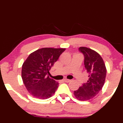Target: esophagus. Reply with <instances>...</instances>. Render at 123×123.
<instances>
[{"label":"esophagus","mask_w":123,"mask_h":123,"mask_svg":"<svg viewBox=\"0 0 123 123\" xmlns=\"http://www.w3.org/2000/svg\"><path fill=\"white\" fill-rule=\"evenodd\" d=\"M70 81H71L70 80L67 79V78H65V79L63 80V81H65V82H69Z\"/></svg>","instance_id":"34e87169"}]
</instances>
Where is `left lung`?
<instances>
[{
	"label": "left lung",
	"mask_w": 123,
	"mask_h": 123,
	"mask_svg": "<svg viewBox=\"0 0 123 123\" xmlns=\"http://www.w3.org/2000/svg\"><path fill=\"white\" fill-rule=\"evenodd\" d=\"M79 50L84 55V65L89 78L86 83L74 91V95L78 100L87 101L95 97L102 89L106 69L103 59L96 51L86 47H80Z\"/></svg>",
	"instance_id": "8db88e82"
}]
</instances>
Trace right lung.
<instances>
[{
	"instance_id": "right-lung-1",
	"label": "right lung",
	"mask_w": 123,
	"mask_h": 123,
	"mask_svg": "<svg viewBox=\"0 0 123 123\" xmlns=\"http://www.w3.org/2000/svg\"><path fill=\"white\" fill-rule=\"evenodd\" d=\"M65 49L51 47L40 49L31 53L23 62L22 80L28 92L33 97L47 99L55 92L58 82L47 75Z\"/></svg>"
}]
</instances>
